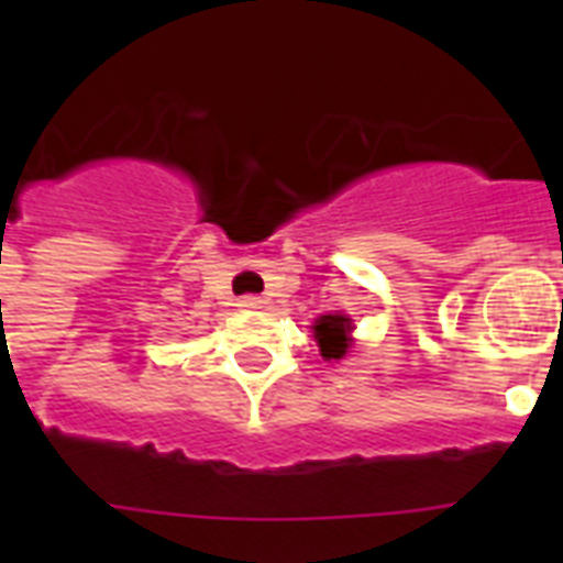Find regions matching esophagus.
I'll list each match as a JSON object with an SVG mask.
<instances>
[{
  "mask_svg": "<svg viewBox=\"0 0 563 563\" xmlns=\"http://www.w3.org/2000/svg\"><path fill=\"white\" fill-rule=\"evenodd\" d=\"M236 307H242V310H258V307H265V298H262V296H242L236 301Z\"/></svg>",
  "mask_w": 563,
  "mask_h": 563,
  "instance_id": "esophagus-1",
  "label": "esophagus"
}]
</instances>
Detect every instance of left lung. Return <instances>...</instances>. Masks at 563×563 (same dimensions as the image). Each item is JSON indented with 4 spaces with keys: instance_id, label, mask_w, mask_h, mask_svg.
I'll return each mask as SVG.
<instances>
[{
    "instance_id": "8db88e82",
    "label": "left lung",
    "mask_w": 563,
    "mask_h": 563,
    "mask_svg": "<svg viewBox=\"0 0 563 563\" xmlns=\"http://www.w3.org/2000/svg\"><path fill=\"white\" fill-rule=\"evenodd\" d=\"M350 318L346 316H321L316 321V341L327 361H341L350 350Z\"/></svg>"
}]
</instances>
